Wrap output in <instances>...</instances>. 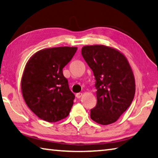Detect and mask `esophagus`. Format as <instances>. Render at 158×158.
<instances>
[{"label": "esophagus", "mask_w": 158, "mask_h": 158, "mask_svg": "<svg viewBox=\"0 0 158 158\" xmlns=\"http://www.w3.org/2000/svg\"><path fill=\"white\" fill-rule=\"evenodd\" d=\"M81 96H82V93H77V94H76V97H77V98H78V99L81 98Z\"/></svg>", "instance_id": "obj_1"}]
</instances>
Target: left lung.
Masks as SVG:
<instances>
[{
  "label": "left lung",
  "instance_id": "left-lung-1",
  "mask_svg": "<svg viewBox=\"0 0 158 158\" xmlns=\"http://www.w3.org/2000/svg\"><path fill=\"white\" fill-rule=\"evenodd\" d=\"M81 54L92 69L97 89V105L90 118L101 125L116 122L127 110L135 94V81L127 58L105 45L83 47Z\"/></svg>",
  "mask_w": 158,
  "mask_h": 158
}]
</instances>
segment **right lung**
Segmentation results:
<instances>
[{
	"instance_id": "obj_1",
	"label": "right lung",
	"mask_w": 158,
	"mask_h": 158,
	"mask_svg": "<svg viewBox=\"0 0 158 158\" xmlns=\"http://www.w3.org/2000/svg\"><path fill=\"white\" fill-rule=\"evenodd\" d=\"M77 47H60L36 52L26 63L21 92L26 105L40 118L53 123L68 116L75 96L69 90L63 68Z\"/></svg>"
}]
</instances>
